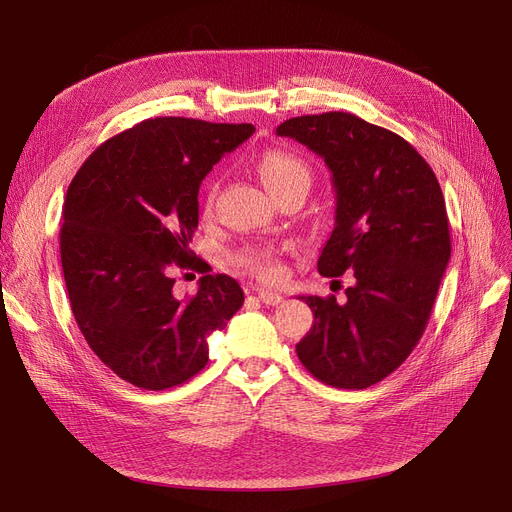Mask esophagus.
<instances>
[{
    "label": "esophagus",
    "mask_w": 512,
    "mask_h": 512,
    "mask_svg": "<svg viewBox=\"0 0 512 512\" xmlns=\"http://www.w3.org/2000/svg\"><path fill=\"white\" fill-rule=\"evenodd\" d=\"M257 294H259V301H261L263 305H267V307H276V305H280V303L284 301L282 294L272 292V290H259Z\"/></svg>",
    "instance_id": "esophagus-1"
}]
</instances>
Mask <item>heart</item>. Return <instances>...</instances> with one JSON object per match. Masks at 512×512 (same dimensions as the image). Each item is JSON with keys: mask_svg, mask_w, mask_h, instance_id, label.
<instances>
[{"mask_svg": "<svg viewBox=\"0 0 512 512\" xmlns=\"http://www.w3.org/2000/svg\"><path fill=\"white\" fill-rule=\"evenodd\" d=\"M257 174L263 180L274 197L286 188L292 186H307L309 184V170L299 157H294L288 151L282 149H267L257 159ZM215 197V186L207 195V207H211ZM236 263L247 267L253 274H257L263 280H278L282 276V265L276 257L274 249L259 247V249H245L236 255Z\"/></svg>", "mask_w": 512, "mask_h": 512, "instance_id": "1", "label": "heart"}]
</instances>
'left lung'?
<instances>
[{
	"label": "left lung",
	"mask_w": 512,
	"mask_h": 512,
	"mask_svg": "<svg viewBox=\"0 0 512 512\" xmlns=\"http://www.w3.org/2000/svg\"><path fill=\"white\" fill-rule=\"evenodd\" d=\"M276 134L332 172L336 218L317 272L355 276L344 303L301 297L315 321L297 355L319 382L369 388L405 363L432 315L450 259L442 188L411 143L355 114L290 118Z\"/></svg>",
	"instance_id": "obj_1"
}]
</instances>
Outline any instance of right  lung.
Instances as JSON below:
<instances>
[{
    "label": "right lung",
    "mask_w": 512,
    "mask_h": 512,
    "mask_svg": "<svg viewBox=\"0 0 512 512\" xmlns=\"http://www.w3.org/2000/svg\"><path fill=\"white\" fill-rule=\"evenodd\" d=\"M253 124L149 118L99 145L72 178L60 230L62 270L76 324L124 382L168 390L209 361L207 336L224 330L245 294L205 274L178 301L172 267L205 270L188 247L199 224V184Z\"/></svg>",
    "instance_id": "add662e5"
}]
</instances>
